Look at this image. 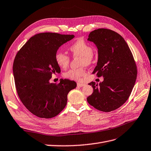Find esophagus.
Returning a JSON list of instances; mask_svg holds the SVG:
<instances>
[{
  "label": "esophagus",
  "instance_id": "34e87169",
  "mask_svg": "<svg viewBox=\"0 0 151 151\" xmlns=\"http://www.w3.org/2000/svg\"><path fill=\"white\" fill-rule=\"evenodd\" d=\"M77 86L79 87H84L86 86L85 84H83V83H77Z\"/></svg>",
  "mask_w": 151,
  "mask_h": 151
}]
</instances>
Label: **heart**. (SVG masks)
<instances>
[{
    "label": "heart",
    "instance_id": "b5f03b06",
    "mask_svg": "<svg viewBox=\"0 0 151 151\" xmlns=\"http://www.w3.org/2000/svg\"><path fill=\"white\" fill-rule=\"evenodd\" d=\"M68 50L73 56L81 57L80 66L89 65L93 62V48L91 45L83 39L77 40L68 47ZM57 64L62 68L68 67L70 58L67 54L62 52H57L55 56ZM86 75L84 68L81 67L77 69H70L63 73V76L67 79L74 81H80L81 77Z\"/></svg>",
    "mask_w": 151,
    "mask_h": 151
}]
</instances>
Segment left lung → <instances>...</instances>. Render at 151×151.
Here are the masks:
<instances>
[{"label": "left lung", "instance_id": "8db88e82", "mask_svg": "<svg viewBox=\"0 0 151 151\" xmlns=\"http://www.w3.org/2000/svg\"><path fill=\"white\" fill-rule=\"evenodd\" d=\"M88 40L98 48V60L93 73L104 80L99 84H88L93 93L87 101L99 111H113L126 102L134 87L137 70L133 55L122 36L112 30L96 29Z\"/></svg>", "mask_w": 151, "mask_h": 151}]
</instances>
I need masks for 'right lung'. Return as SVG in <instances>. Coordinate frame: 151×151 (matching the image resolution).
<instances>
[{
    "label": "right lung",
    "instance_id": "obj_1",
    "mask_svg": "<svg viewBox=\"0 0 151 151\" xmlns=\"http://www.w3.org/2000/svg\"><path fill=\"white\" fill-rule=\"evenodd\" d=\"M75 37L74 35L43 33L35 35L16 55L13 74L18 96L26 108L40 118L58 115L67 102V94L76 82L61 79L50 83L53 74L60 72L55 60L58 49Z\"/></svg>",
    "mask_w": 151,
    "mask_h": 151
}]
</instances>
